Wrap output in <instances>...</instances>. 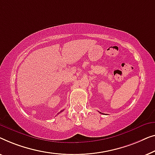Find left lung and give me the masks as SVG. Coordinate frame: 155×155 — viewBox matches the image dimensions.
Wrapping results in <instances>:
<instances>
[{
  "instance_id": "obj_1",
  "label": "left lung",
  "mask_w": 155,
  "mask_h": 155,
  "mask_svg": "<svg viewBox=\"0 0 155 155\" xmlns=\"http://www.w3.org/2000/svg\"><path fill=\"white\" fill-rule=\"evenodd\" d=\"M100 113H101V112H100Z\"/></svg>"
}]
</instances>
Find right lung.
Wrapping results in <instances>:
<instances>
[{
  "instance_id": "add662e5",
  "label": "right lung",
  "mask_w": 155,
  "mask_h": 155,
  "mask_svg": "<svg viewBox=\"0 0 155 155\" xmlns=\"http://www.w3.org/2000/svg\"><path fill=\"white\" fill-rule=\"evenodd\" d=\"M62 112V111H60V112Z\"/></svg>"
}]
</instances>
